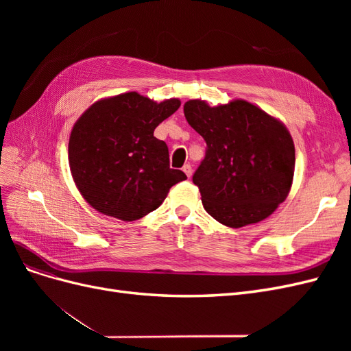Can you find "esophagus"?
Masks as SVG:
<instances>
[{
	"label": "esophagus",
	"mask_w": 351,
	"mask_h": 351,
	"mask_svg": "<svg viewBox=\"0 0 351 351\" xmlns=\"http://www.w3.org/2000/svg\"><path fill=\"white\" fill-rule=\"evenodd\" d=\"M183 171H184V174H186L187 177H192V174H193V168H192V165H190V164H184V167H183Z\"/></svg>",
	"instance_id": "obj_1"
}]
</instances>
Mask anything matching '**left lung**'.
<instances>
[{"mask_svg":"<svg viewBox=\"0 0 351 351\" xmlns=\"http://www.w3.org/2000/svg\"><path fill=\"white\" fill-rule=\"evenodd\" d=\"M184 115L206 142L193 183L208 214L232 228L269 217L293 183L295 158L289 130L246 101L214 108L189 101Z\"/></svg>","mask_w":351,"mask_h":351,"instance_id":"8db88e82","label":"left lung"}]
</instances>
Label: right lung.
<instances>
[{"instance_id": "obj_1", "label": "right lung", "mask_w": 351, "mask_h": 351, "mask_svg": "<svg viewBox=\"0 0 351 351\" xmlns=\"http://www.w3.org/2000/svg\"><path fill=\"white\" fill-rule=\"evenodd\" d=\"M180 107L136 92L102 99L74 124L69 162L79 192L105 215L139 219L155 210L169 189L186 180L169 168L168 146L154 130Z\"/></svg>"}]
</instances>
